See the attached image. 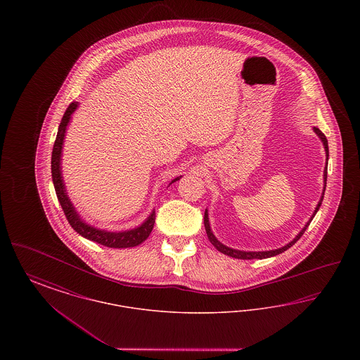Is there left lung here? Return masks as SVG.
<instances>
[{
    "label": "left lung",
    "instance_id": "1",
    "mask_svg": "<svg viewBox=\"0 0 360 360\" xmlns=\"http://www.w3.org/2000/svg\"><path fill=\"white\" fill-rule=\"evenodd\" d=\"M313 131H314V134L317 135V136L320 137V140L323 141V146H324V148H326V160H328V156H329V151H328V140H326V135L319 129V128H316V127H313ZM326 170H328V163L326 165V169H324V190H323V194H321V198H320V201H319V204L316 206V209H314V212H313V214H311V217L309 219L308 223L305 224V226L300 231V233L294 238V239L291 240L290 243H288L286 245H283V247H281V248H276V250H270V251H240V250H235V248H231V247H228V245H225L223 244L220 240H217V238L214 236V233L212 232V228H210V223H209V214H207V209L205 210V216H204V224H205V231L206 235H207V239L209 241L217 248V251H220L221 254L224 255H228V257H235V259H243V260H248V259H266V257H275V255H279V254H282V252H285L286 250H289L291 245L294 244V243H297V240L300 239L302 235H304V232L307 231V228L309 226V224L310 221L313 220V217L316 216V213H317V210L320 209V206H321V202H323V200H324V191H326Z\"/></svg>",
    "mask_w": 360,
    "mask_h": 360
}]
</instances>
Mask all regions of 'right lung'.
<instances>
[{
    "mask_svg": "<svg viewBox=\"0 0 360 360\" xmlns=\"http://www.w3.org/2000/svg\"><path fill=\"white\" fill-rule=\"evenodd\" d=\"M79 106V103H71L69 108L66 109L60 125L58 128V135L55 139V144L52 148L51 156V174L52 182H53V188L56 191V197L62 205V209L68 217V221L72 226V229L79 233L81 236H84L85 239L96 241L98 244H103L110 248H131V247H136L139 244H141L144 240L150 236L155 224V209L150 213V216L135 228L127 229V231H119V232H112V231H106V229H100L96 228L90 224L86 223L82 220V217L78 214L77 209L72 205L71 200L69 198L66 185L63 181V175H62V151H63V143H65V137H66V131L69 127L70 121L72 113L77 110V108ZM182 178V175L174 178L170 185L179 181Z\"/></svg>",
    "mask_w": 360,
    "mask_h": 360,
    "instance_id": "add662e5",
    "label": "right lung"
}]
</instances>
